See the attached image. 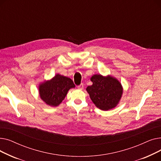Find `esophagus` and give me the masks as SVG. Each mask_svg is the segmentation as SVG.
Listing matches in <instances>:
<instances>
[{
  "mask_svg": "<svg viewBox=\"0 0 161 161\" xmlns=\"http://www.w3.org/2000/svg\"><path fill=\"white\" fill-rule=\"evenodd\" d=\"M78 88L79 89H81V90L83 89V83H81L80 86H78Z\"/></svg>",
  "mask_w": 161,
  "mask_h": 161,
  "instance_id": "1",
  "label": "esophagus"
}]
</instances>
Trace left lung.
I'll list each match as a JSON object with an SVG mask.
<instances>
[{
    "label": "left lung",
    "instance_id": "8db88e82",
    "mask_svg": "<svg viewBox=\"0 0 161 161\" xmlns=\"http://www.w3.org/2000/svg\"><path fill=\"white\" fill-rule=\"evenodd\" d=\"M92 85L86 89L95 106L102 110H109L115 108L121 98L123 87L116 78L95 74L91 78Z\"/></svg>",
    "mask_w": 161,
    "mask_h": 161
}]
</instances>
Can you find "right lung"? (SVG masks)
Segmentation results:
<instances>
[{
  "label": "right lung",
  "mask_w": 161,
  "mask_h": 161,
  "mask_svg": "<svg viewBox=\"0 0 161 161\" xmlns=\"http://www.w3.org/2000/svg\"><path fill=\"white\" fill-rule=\"evenodd\" d=\"M74 87L75 85L70 78L57 74L52 80L40 84V97L47 105L57 106L64 99L69 90Z\"/></svg>",
  "instance_id": "right-lung-1"
}]
</instances>
